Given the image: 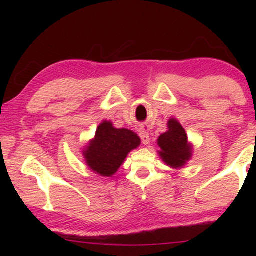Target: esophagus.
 Masks as SVG:
<instances>
[{
    "instance_id": "1",
    "label": "esophagus",
    "mask_w": 256,
    "mask_h": 256,
    "mask_svg": "<svg viewBox=\"0 0 256 256\" xmlns=\"http://www.w3.org/2000/svg\"><path fill=\"white\" fill-rule=\"evenodd\" d=\"M140 138H141L142 144H149L150 136H149V133L148 132H141L140 133Z\"/></svg>"
}]
</instances>
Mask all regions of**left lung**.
<instances>
[{"label":"left lung","instance_id":"8db88e82","mask_svg":"<svg viewBox=\"0 0 256 256\" xmlns=\"http://www.w3.org/2000/svg\"><path fill=\"white\" fill-rule=\"evenodd\" d=\"M167 132L160 134L157 144L158 154L162 162L172 168H182L193 156V146L188 141V134L176 118H170Z\"/></svg>","mask_w":256,"mask_h":256}]
</instances>
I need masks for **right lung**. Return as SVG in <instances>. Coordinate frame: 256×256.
I'll return each mask as SVG.
<instances>
[{
	"instance_id": "add662e5",
	"label": "right lung",
	"mask_w": 256,
	"mask_h": 256,
	"mask_svg": "<svg viewBox=\"0 0 256 256\" xmlns=\"http://www.w3.org/2000/svg\"><path fill=\"white\" fill-rule=\"evenodd\" d=\"M140 144L141 140L136 133L128 128H116L110 120H104L82 150V154L86 164L94 174L112 177L128 154Z\"/></svg>"
}]
</instances>
